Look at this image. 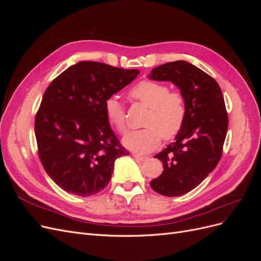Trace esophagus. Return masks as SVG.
Returning <instances> with one entry per match:
<instances>
[{
  "instance_id": "34e87169",
  "label": "esophagus",
  "mask_w": 261,
  "mask_h": 261,
  "mask_svg": "<svg viewBox=\"0 0 261 261\" xmlns=\"http://www.w3.org/2000/svg\"><path fill=\"white\" fill-rule=\"evenodd\" d=\"M133 156L134 158H136L137 160H139V161H145V160H147L148 158L146 156V155H143V154H139V153H136V152H133Z\"/></svg>"
}]
</instances>
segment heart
Returning <instances> with one entry per match:
<instances>
[{
  "label": "heart",
  "mask_w": 261,
  "mask_h": 261,
  "mask_svg": "<svg viewBox=\"0 0 261 261\" xmlns=\"http://www.w3.org/2000/svg\"><path fill=\"white\" fill-rule=\"evenodd\" d=\"M129 96L149 108L144 125L146 128L125 135L123 144L135 151H151L160 144L161 138L170 140L183 128L187 115L185 97L178 91H170L162 83L143 81L133 87ZM109 122L118 133L126 132L125 111L121 101L112 96L105 102Z\"/></svg>",
  "instance_id": "heart-1"
}]
</instances>
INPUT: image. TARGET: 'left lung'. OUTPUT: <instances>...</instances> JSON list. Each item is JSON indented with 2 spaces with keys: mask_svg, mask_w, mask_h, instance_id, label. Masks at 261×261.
Listing matches in <instances>:
<instances>
[{
  "mask_svg": "<svg viewBox=\"0 0 261 261\" xmlns=\"http://www.w3.org/2000/svg\"><path fill=\"white\" fill-rule=\"evenodd\" d=\"M148 77L174 84L186 99L185 124L174 143L154 155L164 170L150 181L163 196L184 195L198 186L222 156L228 125L223 94L211 76L185 61L154 67Z\"/></svg>",
  "mask_w": 261,
  "mask_h": 261,
  "instance_id": "left-lung-1",
  "label": "left lung"
}]
</instances>
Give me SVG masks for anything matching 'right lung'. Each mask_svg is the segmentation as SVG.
Here are the masks:
<instances>
[{
	"mask_svg": "<svg viewBox=\"0 0 261 261\" xmlns=\"http://www.w3.org/2000/svg\"><path fill=\"white\" fill-rule=\"evenodd\" d=\"M138 74V69L82 61L46 88L35 121L38 154L65 192L82 197L101 192L115 160L129 153L110 127L105 102Z\"/></svg>",
	"mask_w": 261,
	"mask_h": 261,
	"instance_id": "obj_1",
	"label": "right lung"
}]
</instances>
